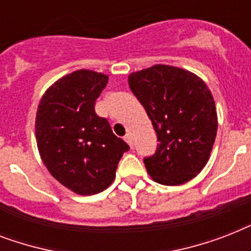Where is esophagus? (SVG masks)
I'll return each instance as SVG.
<instances>
[{"instance_id": "34e87169", "label": "esophagus", "mask_w": 251, "mask_h": 251, "mask_svg": "<svg viewBox=\"0 0 251 251\" xmlns=\"http://www.w3.org/2000/svg\"><path fill=\"white\" fill-rule=\"evenodd\" d=\"M125 141L127 142V145L133 149V137H131V134H126L125 135Z\"/></svg>"}]
</instances>
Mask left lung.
Segmentation results:
<instances>
[{
  "label": "left lung",
  "mask_w": 251,
  "mask_h": 251,
  "mask_svg": "<svg viewBox=\"0 0 251 251\" xmlns=\"http://www.w3.org/2000/svg\"><path fill=\"white\" fill-rule=\"evenodd\" d=\"M129 86L145 106L159 142L156 152L143 160L147 173L167 186L194 178L210 159L218 131L208 87L193 73L168 65L131 73Z\"/></svg>",
  "instance_id": "1"
}]
</instances>
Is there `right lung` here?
Here are the masks:
<instances>
[{"label":"right lung","instance_id":"right-lung-1","mask_svg":"<svg viewBox=\"0 0 251 251\" xmlns=\"http://www.w3.org/2000/svg\"><path fill=\"white\" fill-rule=\"evenodd\" d=\"M106 83L105 74L76 70L49 87L37 106L35 134L41 160L58 182L79 195L105 190L130 149L95 112Z\"/></svg>","mask_w":251,"mask_h":251}]
</instances>
